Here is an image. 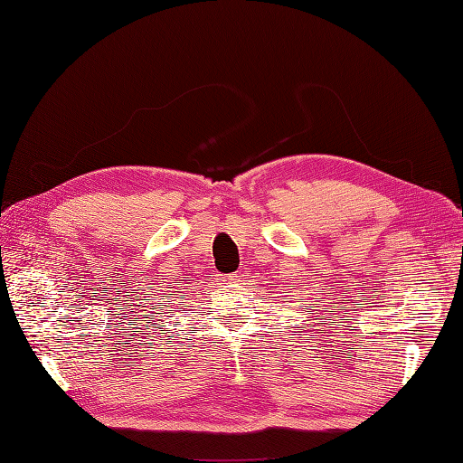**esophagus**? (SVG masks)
<instances>
[{"label": "esophagus", "instance_id": "obj_1", "mask_svg": "<svg viewBox=\"0 0 463 463\" xmlns=\"http://www.w3.org/2000/svg\"><path fill=\"white\" fill-rule=\"evenodd\" d=\"M224 280H229V282H234V280H237V277H234V274H226V277H224Z\"/></svg>", "mask_w": 463, "mask_h": 463}]
</instances>
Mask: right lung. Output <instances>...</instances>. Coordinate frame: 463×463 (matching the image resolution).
<instances>
[{
	"mask_svg": "<svg viewBox=\"0 0 463 463\" xmlns=\"http://www.w3.org/2000/svg\"><path fill=\"white\" fill-rule=\"evenodd\" d=\"M181 298H184V297H181Z\"/></svg>",
	"mask_w": 463,
	"mask_h": 463,
	"instance_id": "add662e5",
	"label": "right lung"
}]
</instances>
